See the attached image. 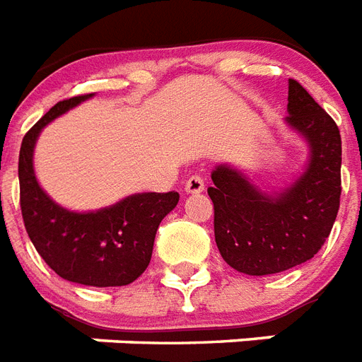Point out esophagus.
<instances>
[{
  "label": "esophagus",
  "mask_w": 362,
  "mask_h": 362,
  "mask_svg": "<svg viewBox=\"0 0 362 362\" xmlns=\"http://www.w3.org/2000/svg\"><path fill=\"white\" fill-rule=\"evenodd\" d=\"M204 179L199 177V175H192V177L187 179V183H185V192H187V194H199V192H204Z\"/></svg>",
  "instance_id": "34e87169"
}]
</instances>
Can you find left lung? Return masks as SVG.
<instances>
[{
	"instance_id": "1",
	"label": "left lung",
	"mask_w": 362,
	"mask_h": 362,
	"mask_svg": "<svg viewBox=\"0 0 362 362\" xmlns=\"http://www.w3.org/2000/svg\"><path fill=\"white\" fill-rule=\"evenodd\" d=\"M284 123L308 149L303 172L284 189L262 190L231 164L211 172L216 247L230 267L250 276L282 273L314 258L340 207V131L296 80L288 82Z\"/></svg>"
}]
</instances>
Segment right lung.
I'll use <instances>...</instances> for the list:
<instances>
[{
  "instance_id": "add662e5",
  "label": "right lung",
  "mask_w": 362,
  "mask_h": 362,
  "mask_svg": "<svg viewBox=\"0 0 362 362\" xmlns=\"http://www.w3.org/2000/svg\"><path fill=\"white\" fill-rule=\"evenodd\" d=\"M93 97L62 100L22 140L18 158L20 207L25 231L40 258L62 279L93 288L134 282L151 262L158 224L177 205V192H138L95 211H71L37 181L33 153L48 123Z\"/></svg>"
}]
</instances>
